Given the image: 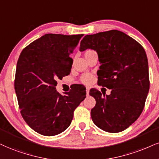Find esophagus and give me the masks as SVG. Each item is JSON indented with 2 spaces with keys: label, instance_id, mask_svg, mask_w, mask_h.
Wrapping results in <instances>:
<instances>
[{
  "label": "esophagus",
  "instance_id": "obj_1",
  "mask_svg": "<svg viewBox=\"0 0 159 159\" xmlns=\"http://www.w3.org/2000/svg\"><path fill=\"white\" fill-rule=\"evenodd\" d=\"M86 95L89 96V88H86Z\"/></svg>",
  "mask_w": 159,
  "mask_h": 159
}]
</instances>
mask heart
Masks as SVG:
<instances>
[{"mask_svg":"<svg viewBox=\"0 0 159 159\" xmlns=\"http://www.w3.org/2000/svg\"><path fill=\"white\" fill-rule=\"evenodd\" d=\"M91 52H93V51L90 50V49L87 50L85 52V54H89V53ZM93 79V76H92L91 74H83V75H82L81 77H80V81H81L82 83H83L85 84H89V83H91Z\"/></svg>","mask_w":159,"mask_h":159,"instance_id":"b5f03b06","label":"heart"}]
</instances>
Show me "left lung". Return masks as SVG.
<instances>
[{
  "label": "left lung",
  "instance_id": "1",
  "mask_svg": "<svg viewBox=\"0 0 159 159\" xmlns=\"http://www.w3.org/2000/svg\"><path fill=\"white\" fill-rule=\"evenodd\" d=\"M88 48L97 52L101 66L98 83L111 89L102 95L93 89L89 94L96 105L91 119L102 130L109 133L125 130L139 117L150 89L148 61L142 45L118 30L86 35L80 51Z\"/></svg>",
  "mask_w": 159,
  "mask_h": 159
}]
</instances>
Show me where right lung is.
<instances>
[{
	"instance_id": "right-lung-1",
	"label": "right lung",
	"mask_w": 159,
	"mask_h": 159,
	"mask_svg": "<svg viewBox=\"0 0 159 159\" xmlns=\"http://www.w3.org/2000/svg\"><path fill=\"white\" fill-rule=\"evenodd\" d=\"M83 34H46L23 48L17 60L15 90L27 125L46 136L61 134L71 123L74 111L86 97L81 85L61 95L57 80L70 74V54Z\"/></svg>"
}]
</instances>
